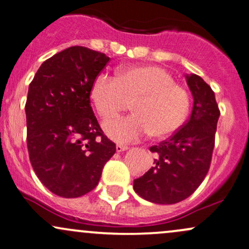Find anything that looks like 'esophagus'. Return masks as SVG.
Wrapping results in <instances>:
<instances>
[{"label":"esophagus","mask_w":249,"mask_h":249,"mask_svg":"<svg viewBox=\"0 0 249 249\" xmlns=\"http://www.w3.org/2000/svg\"><path fill=\"white\" fill-rule=\"evenodd\" d=\"M127 149H128L127 145L116 144V151H118V153H121V151H124V150H127Z\"/></svg>","instance_id":"34e87169"}]
</instances>
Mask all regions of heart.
I'll return each mask as SVG.
<instances>
[{
    "instance_id": "1",
    "label": "heart",
    "mask_w": 249,
    "mask_h": 249,
    "mask_svg": "<svg viewBox=\"0 0 249 249\" xmlns=\"http://www.w3.org/2000/svg\"><path fill=\"white\" fill-rule=\"evenodd\" d=\"M90 98L104 119H112L133 101V115L104 124L119 143L136 141L151 134L164 137L184 124L190 108L188 92L166 70L155 65L121 69L118 77L102 72L94 79Z\"/></svg>"
}]
</instances>
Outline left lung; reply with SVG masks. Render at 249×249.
Listing matches in <instances>:
<instances>
[{
  "label": "left lung",
  "instance_id": "left-lung-1",
  "mask_svg": "<svg viewBox=\"0 0 249 249\" xmlns=\"http://www.w3.org/2000/svg\"><path fill=\"white\" fill-rule=\"evenodd\" d=\"M194 98L189 121L170 139L150 148L156 159L143 176L134 180V190L155 204L179 203L190 197L205 178L211 164L220 112L211 87L197 74H186Z\"/></svg>",
  "mask_w": 249,
  "mask_h": 249
}]
</instances>
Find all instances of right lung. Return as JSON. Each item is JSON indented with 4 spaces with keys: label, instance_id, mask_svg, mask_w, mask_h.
<instances>
[{
    "label": "right lung",
    "instance_id": "right-lung-1",
    "mask_svg": "<svg viewBox=\"0 0 249 249\" xmlns=\"http://www.w3.org/2000/svg\"><path fill=\"white\" fill-rule=\"evenodd\" d=\"M109 57L71 46L40 65L29 85L26 143L37 177L64 198H77L98 185L115 143L104 135L90 107V89Z\"/></svg>",
    "mask_w": 249,
    "mask_h": 249
}]
</instances>
